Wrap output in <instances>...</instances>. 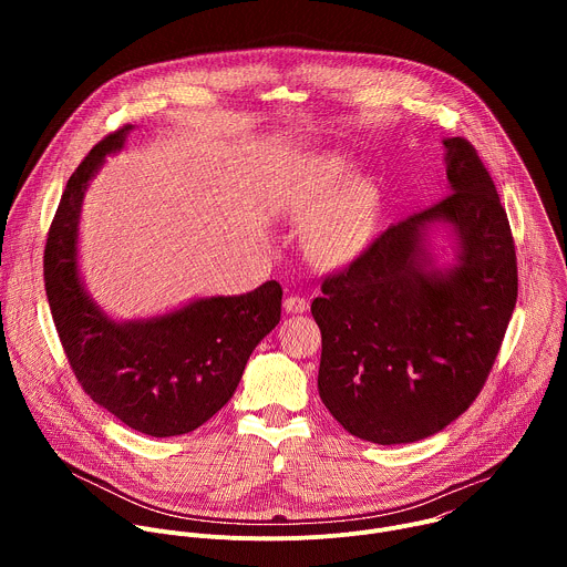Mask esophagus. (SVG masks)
Listing matches in <instances>:
<instances>
[{"label": "esophagus", "instance_id": "esophagus-1", "mask_svg": "<svg viewBox=\"0 0 567 567\" xmlns=\"http://www.w3.org/2000/svg\"><path fill=\"white\" fill-rule=\"evenodd\" d=\"M285 309L289 311V313H305L307 309H309V300L307 298H302V296H287L285 298Z\"/></svg>", "mask_w": 567, "mask_h": 567}]
</instances>
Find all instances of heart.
<instances>
[{
  "mask_svg": "<svg viewBox=\"0 0 567 567\" xmlns=\"http://www.w3.org/2000/svg\"><path fill=\"white\" fill-rule=\"evenodd\" d=\"M350 176L341 154L316 158L309 182L296 199V213L316 215L307 226L305 251L316 265H341L368 241L377 217V190L370 179Z\"/></svg>",
  "mask_w": 567,
  "mask_h": 567,
  "instance_id": "b5f03b06",
  "label": "heart"
}]
</instances>
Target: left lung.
<instances>
[{
  "mask_svg": "<svg viewBox=\"0 0 567 567\" xmlns=\"http://www.w3.org/2000/svg\"><path fill=\"white\" fill-rule=\"evenodd\" d=\"M442 143L449 197L390 226L311 302L318 394L348 433L383 446L431 437L471 406L518 296L496 186L468 141Z\"/></svg>",
  "mask_w": 567,
  "mask_h": 567,
  "instance_id": "left-lung-1",
  "label": "left lung"
}]
</instances>
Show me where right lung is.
I'll list each match as a JSON object with an SVG mask.
<instances>
[{"label":"right lung","mask_w":567,"mask_h":567,"mask_svg":"<svg viewBox=\"0 0 567 567\" xmlns=\"http://www.w3.org/2000/svg\"><path fill=\"white\" fill-rule=\"evenodd\" d=\"M134 125L103 138L62 193L44 249V287L71 370L125 426L173 437L199 429L233 396L256 346L280 322L276 280L239 296H199L156 316L121 320L90 293L80 271V213L105 158Z\"/></svg>","instance_id":"right-lung-1"}]
</instances>
